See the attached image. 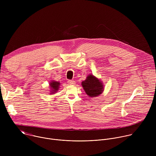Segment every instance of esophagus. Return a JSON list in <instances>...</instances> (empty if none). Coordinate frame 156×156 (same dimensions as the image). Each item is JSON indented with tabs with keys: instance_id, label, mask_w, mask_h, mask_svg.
I'll list each match as a JSON object with an SVG mask.
<instances>
[{
	"instance_id": "esophagus-1",
	"label": "esophagus",
	"mask_w": 156,
	"mask_h": 156,
	"mask_svg": "<svg viewBox=\"0 0 156 156\" xmlns=\"http://www.w3.org/2000/svg\"><path fill=\"white\" fill-rule=\"evenodd\" d=\"M68 83L70 84H74L75 83V82L73 80H69L68 81Z\"/></svg>"
}]
</instances>
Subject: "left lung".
Returning a JSON list of instances; mask_svg holds the SVG:
<instances>
[{"label":"left lung","mask_w":156,"mask_h":156,"mask_svg":"<svg viewBox=\"0 0 156 156\" xmlns=\"http://www.w3.org/2000/svg\"><path fill=\"white\" fill-rule=\"evenodd\" d=\"M81 85L88 96L95 98L101 94L104 91V85L101 81L93 75H88L82 81Z\"/></svg>","instance_id":"obj_1"}]
</instances>
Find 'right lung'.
<instances>
[{
    "mask_svg": "<svg viewBox=\"0 0 156 156\" xmlns=\"http://www.w3.org/2000/svg\"><path fill=\"white\" fill-rule=\"evenodd\" d=\"M50 88H51V93L50 94H54L55 93L59 88L60 86V83L58 81H52L49 83Z\"/></svg>",
    "mask_w": 156,
    "mask_h": 156,
    "instance_id": "right-lung-1",
    "label": "right lung"
}]
</instances>
